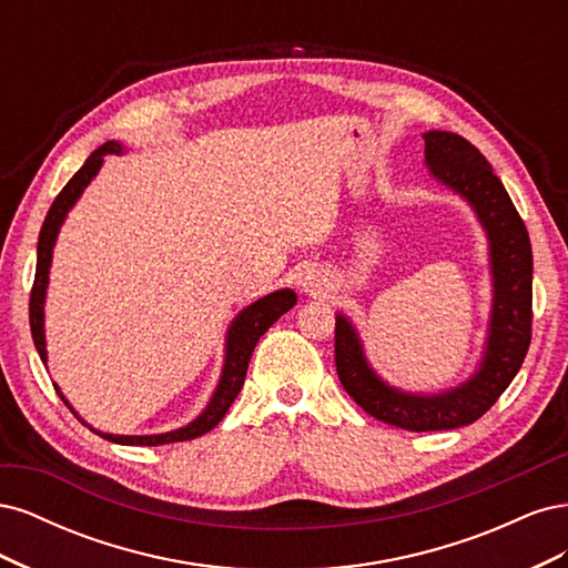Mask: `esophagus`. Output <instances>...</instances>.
I'll return each mask as SVG.
<instances>
[{
	"label": "esophagus",
	"instance_id": "obj_1",
	"mask_svg": "<svg viewBox=\"0 0 568 568\" xmlns=\"http://www.w3.org/2000/svg\"><path fill=\"white\" fill-rule=\"evenodd\" d=\"M320 272L317 270H305V272H301L298 274V286L303 288V291H315L317 286H320Z\"/></svg>",
	"mask_w": 568,
	"mask_h": 568
}]
</instances>
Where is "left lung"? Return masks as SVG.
Here are the masks:
<instances>
[{"label": "left lung", "mask_w": 568, "mask_h": 568, "mask_svg": "<svg viewBox=\"0 0 568 568\" xmlns=\"http://www.w3.org/2000/svg\"><path fill=\"white\" fill-rule=\"evenodd\" d=\"M432 175L467 199L490 244L493 311L484 359L469 382L419 395L393 388L369 367L363 343L346 315H336L334 359L341 386L367 415L405 432H448L474 424L497 403L521 369L532 324V251L521 215L471 142L455 132L424 134Z\"/></svg>", "instance_id": "1"}]
</instances>
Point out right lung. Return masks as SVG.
Returning <instances> with one entry per match:
<instances>
[{"mask_svg":"<svg viewBox=\"0 0 568 568\" xmlns=\"http://www.w3.org/2000/svg\"><path fill=\"white\" fill-rule=\"evenodd\" d=\"M120 151H123V146H120L118 142H106L104 146H99L92 153V156L84 161V165L78 170V173L71 180H68V184L61 189V194L54 199V203H51V209L44 217V225L40 230L38 270H36V282H32V291H30V332H32V341H36V348H38L44 365H47L44 296H47V284H49L51 251H54L57 236H59V230H61L63 220H65V213L73 209V203L80 199V194L84 192V186H88L94 180L101 163H104L106 153H120ZM294 305H296L294 291L282 288V291H274V294H270V296H263L261 301L251 303L248 307H244V311L234 317L230 332H227L225 365H222L220 384L213 393L211 403L205 405V409L194 422H189L182 428H175V432L156 434V436H115V434L94 432L92 426L90 428L94 434H99L101 438H106L111 443H120V445H165V443H178V440H192V438L209 434L211 428H215L220 424V419L225 417V412L234 403L239 390H242L244 379H246V369H248V359L253 355L257 338H261L270 329V326L277 322L284 313H288ZM54 388L61 395V400L68 405V409H71L75 415V409L71 407V403L63 398V393L59 390L57 384H54Z\"/></svg>","mask_w":568,"mask_h":568,"instance_id":"1","label":"right lung"}]
</instances>
